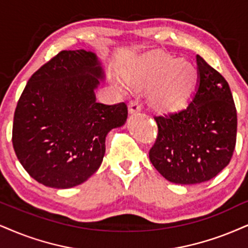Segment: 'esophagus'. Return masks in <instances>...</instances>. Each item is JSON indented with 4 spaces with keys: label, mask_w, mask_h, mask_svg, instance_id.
<instances>
[{
    "label": "esophagus",
    "mask_w": 248,
    "mask_h": 248,
    "mask_svg": "<svg viewBox=\"0 0 248 248\" xmlns=\"http://www.w3.org/2000/svg\"><path fill=\"white\" fill-rule=\"evenodd\" d=\"M140 110H141V103H140L139 97H134L129 103L130 114H136V112H139Z\"/></svg>",
    "instance_id": "34e87169"
}]
</instances>
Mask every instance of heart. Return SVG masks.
Returning a JSON list of instances; mask_svg holds the SVG:
<instances>
[{
	"label": "heart",
	"mask_w": 248,
	"mask_h": 248,
	"mask_svg": "<svg viewBox=\"0 0 248 248\" xmlns=\"http://www.w3.org/2000/svg\"><path fill=\"white\" fill-rule=\"evenodd\" d=\"M195 76L193 65L187 61L154 54L143 61L134 80L142 86L152 84L149 100L155 108L173 111L187 101Z\"/></svg>",
	"instance_id": "1"
}]
</instances>
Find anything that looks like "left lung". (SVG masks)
Wrapping results in <instances>:
<instances>
[{
  "mask_svg": "<svg viewBox=\"0 0 248 248\" xmlns=\"http://www.w3.org/2000/svg\"><path fill=\"white\" fill-rule=\"evenodd\" d=\"M199 80L184 109L155 116L149 160L175 184L207 182L228 166L237 139V110L228 81L197 55Z\"/></svg>",
  "mask_w": 248,
  "mask_h": 248,
  "instance_id": "8db88e82",
  "label": "left lung"
}]
</instances>
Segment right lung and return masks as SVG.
<instances>
[{"label":"right lung","instance_id":"obj_1","mask_svg":"<svg viewBox=\"0 0 248 248\" xmlns=\"http://www.w3.org/2000/svg\"><path fill=\"white\" fill-rule=\"evenodd\" d=\"M102 77L95 54L78 49L60 51L27 81L15 110L12 145L40 184L70 188L99 169L106 136L127 118L124 102L95 101Z\"/></svg>","mask_w":248,"mask_h":248}]
</instances>
